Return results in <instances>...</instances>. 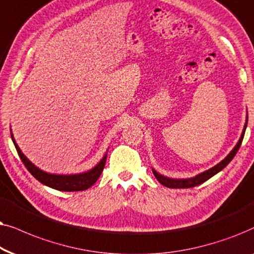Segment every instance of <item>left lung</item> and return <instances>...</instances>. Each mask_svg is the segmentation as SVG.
<instances>
[{
    "label": "left lung",
    "mask_w": 254,
    "mask_h": 254,
    "mask_svg": "<svg viewBox=\"0 0 254 254\" xmlns=\"http://www.w3.org/2000/svg\"><path fill=\"white\" fill-rule=\"evenodd\" d=\"M246 127H248V120H246V123L244 125V129H243L242 136H241V138H239L237 145H236V146L232 148V151L230 152V153L226 155V157L223 159V160L219 162V164H217L214 167H211L210 170L205 171V172H203V173L197 174L194 178L172 179V178L164 177V175H161L160 173H158V172L155 171L154 168H152V172H153L154 177L157 178V180L160 182L161 185H164L165 187H168V188H191V187H195V186H198V185L203 184V182L209 180V179H210L211 177H214L215 174H217L218 172H221L223 168H225L226 165H228L229 162L232 160L233 157H235L236 153H237V152H238L239 147H241L243 138H244V134H245Z\"/></svg>",
    "instance_id": "obj_1"
}]
</instances>
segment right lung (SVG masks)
<instances>
[{
    "label": "right lung",
    "mask_w": 254,
    "mask_h": 254,
    "mask_svg": "<svg viewBox=\"0 0 254 254\" xmlns=\"http://www.w3.org/2000/svg\"><path fill=\"white\" fill-rule=\"evenodd\" d=\"M11 133V139L15 145L17 153H18L19 158L23 161V164L25 165V167L28 168V171L35 177L39 182H42L43 185L51 187L57 190L62 191H80V190H86L89 187L95 184L97 179L100 178L101 173H102L104 165H106L107 160V153L104 154V157L101 159V161L96 165L95 167H93L92 170L83 172V173L79 174H51L46 173L42 170H39L38 167L35 166L28 158L23 154L21 148L17 145L15 138Z\"/></svg>",
    "instance_id": "obj_1"
}]
</instances>
